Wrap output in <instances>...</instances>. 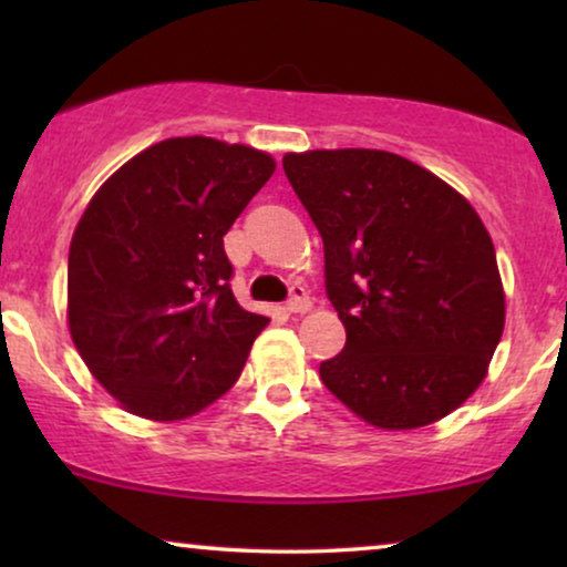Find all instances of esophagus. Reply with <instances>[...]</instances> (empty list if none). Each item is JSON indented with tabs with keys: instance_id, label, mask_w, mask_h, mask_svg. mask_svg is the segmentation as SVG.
I'll return each instance as SVG.
<instances>
[{
	"instance_id": "obj_1",
	"label": "esophagus",
	"mask_w": 567,
	"mask_h": 567,
	"mask_svg": "<svg viewBox=\"0 0 567 567\" xmlns=\"http://www.w3.org/2000/svg\"><path fill=\"white\" fill-rule=\"evenodd\" d=\"M312 307V301H309V293L305 286H291V297L286 301V312L297 315V312H307V309Z\"/></svg>"
}]
</instances>
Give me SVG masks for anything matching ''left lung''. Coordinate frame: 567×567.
Wrapping results in <instances>:
<instances>
[{"mask_svg": "<svg viewBox=\"0 0 567 567\" xmlns=\"http://www.w3.org/2000/svg\"><path fill=\"white\" fill-rule=\"evenodd\" d=\"M324 245V291L346 346L320 379L386 431L436 423L485 379L506 299L475 208L429 169L379 150L286 154Z\"/></svg>", "mask_w": 567, "mask_h": 567, "instance_id": "obj_1", "label": "left lung"}]
</instances>
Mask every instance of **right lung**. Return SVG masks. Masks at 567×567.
<instances>
[{"instance_id":"obj_1","label":"right lung","mask_w":567,"mask_h":567,"mask_svg":"<svg viewBox=\"0 0 567 567\" xmlns=\"http://www.w3.org/2000/svg\"><path fill=\"white\" fill-rule=\"evenodd\" d=\"M274 169L250 146L165 138L84 208L69 247V332L128 413L181 421L237 382L268 317L237 305L224 235Z\"/></svg>"}]
</instances>
